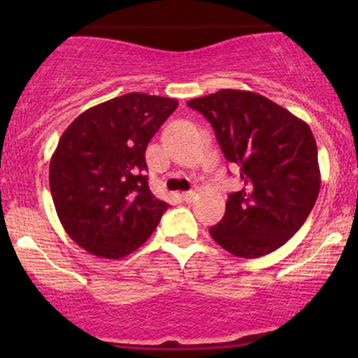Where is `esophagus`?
<instances>
[{
	"mask_svg": "<svg viewBox=\"0 0 358 358\" xmlns=\"http://www.w3.org/2000/svg\"><path fill=\"white\" fill-rule=\"evenodd\" d=\"M194 195H195V194L192 192V190H189V192H182V194H180V197H182L184 202H192Z\"/></svg>",
	"mask_w": 358,
	"mask_h": 358,
	"instance_id": "esophagus-1",
	"label": "esophagus"
}]
</instances>
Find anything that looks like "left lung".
<instances>
[{"instance_id": "8db88e82", "label": "left lung", "mask_w": 358, "mask_h": 358, "mask_svg": "<svg viewBox=\"0 0 358 358\" xmlns=\"http://www.w3.org/2000/svg\"><path fill=\"white\" fill-rule=\"evenodd\" d=\"M212 124L243 189L229 194L210 234L233 256L254 259L283 246L306 222L321 187L306 122L257 92L222 90L187 102Z\"/></svg>"}]
</instances>
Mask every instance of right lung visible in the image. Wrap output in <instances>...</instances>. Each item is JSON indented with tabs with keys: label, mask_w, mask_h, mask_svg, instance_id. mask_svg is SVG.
Wrapping results in <instances>:
<instances>
[{
	"label": "right lung",
	"mask_w": 358,
	"mask_h": 358,
	"mask_svg": "<svg viewBox=\"0 0 358 358\" xmlns=\"http://www.w3.org/2000/svg\"><path fill=\"white\" fill-rule=\"evenodd\" d=\"M178 104L129 92L83 112L63 131L50 159L52 199L68 236L92 256H129L168 210L148 187L145 151Z\"/></svg>",
	"instance_id": "obj_1"
}]
</instances>
